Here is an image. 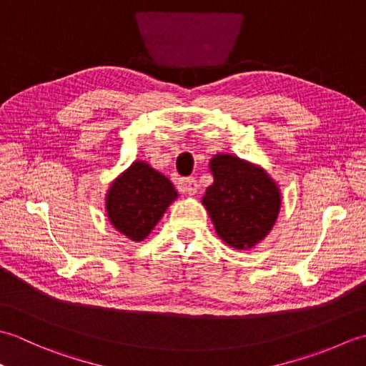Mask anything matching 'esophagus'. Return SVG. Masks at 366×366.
Segmentation results:
<instances>
[{
	"label": "esophagus",
	"mask_w": 366,
	"mask_h": 366,
	"mask_svg": "<svg viewBox=\"0 0 366 366\" xmlns=\"http://www.w3.org/2000/svg\"><path fill=\"white\" fill-rule=\"evenodd\" d=\"M177 189H179V192H182V193L195 195V193L198 192V181L195 177L181 179V181H179V184H177Z\"/></svg>",
	"instance_id": "esophagus-1"
}]
</instances>
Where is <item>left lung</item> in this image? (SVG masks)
Here are the masks:
<instances>
[{"label": "left lung", "mask_w": 366, "mask_h": 366, "mask_svg": "<svg viewBox=\"0 0 366 366\" xmlns=\"http://www.w3.org/2000/svg\"><path fill=\"white\" fill-rule=\"evenodd\" d=\"M214 184L203 197L217 234L237 250L252 248L269 234L282 204L277 184L259 167L229 154L209 163Z\"/></svg>", "instance_id": "obj_1"}]
</instances>
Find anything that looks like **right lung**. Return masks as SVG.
I'll list each match as a JSON object with an SVG mask.
<instances>
[{
  "mask_svg": "<svg viewBox=\"0 0 366 366\" xmlns=\"http://www.w3.org/2000/svg\"><path fill=\"white\" fill-rule=\"evenodd\" d=\"M177 198L169 179L144 162H134L112 184L107 195V215L124 236L143 240Z\"/></svg>",
  "mask_w": 366,
  "mask_h": 366,
  "instance_id": "add662e5",
  "label": "right lung"
}]
</instances>
